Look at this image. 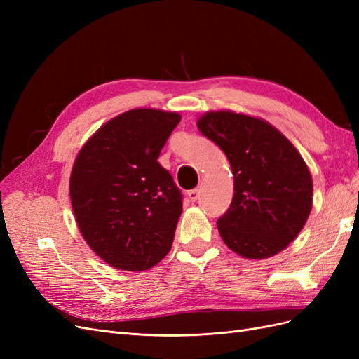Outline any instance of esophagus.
Returning <instances> with one entry per match:
<instances>
[{
  "mask_svg": "<svg viewBox=\"0 0 359 359\" xmlns=\"http://www.w3.org/2000/svg\"><path fill=\"white\" fill-rule=\"evenodd\" d=\"M199 196H201V190H199V189H193V190L189 191V198H190V201H193V202L198 201Z\"/></svg>",
  "mask_w": 359,
  "mask_h": 359,
  "instance_id": "34e87169",
  "label": "esophagus"
}]
</instances>
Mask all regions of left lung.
Here are the masks:
<instances>
[{
    "instance_id": "obj_1",
    "label": "left lung",
    "mask_w": 359,
    "mask_h": 359,
    "mask_svg": "<svg viewBox=\"0 0 359 359\" xmlns=\"http://www.w3.org/2000/svg\"><path fill=\"white\" fill-rule=\"evenodd\" d=\"M196 124L220 147L233 173L232 203L217 220L222 240L247 259L280 253L311 211L313 181L306 161L264 119L220 111L203 114Z\"/></svg>"
}]
</instances>
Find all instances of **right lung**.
<instances>
[{
    "label": "right lung",
    "mask_w": 359,
    "mask_h": 359,
    "mask_svg": "<svg viewBox=\"0 0 359 359\" xmlns=\"http://www.w3.org/2000/svg\"><path fill=\"white\" fill-rule=\"evenodd\" d=\"M175 112L132 109L107 121L74 160L70 199L79 231L116 269L144 271L165 257L182 212V193L158 163Z\"/></svg>",
    "instance_id": "right-lung-1"
}]
</instances>
